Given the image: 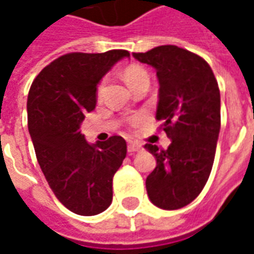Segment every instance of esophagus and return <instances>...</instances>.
<instances>
[{"label": "esophagus", "mask_w": 254, "mask_h": 254, "mask_svg": "<svg viewBox=\"0 0 254 254\" xmlns=\"http://www.w3.org/2000/svg\"><path fill=\"white\" fill-rule=\"evenodd\" d=\"M141 148H143V147H141V144L136 143V141H130V143L127 144V152H130V154H133V152H137V151H140Z\"/></svg>", "instance_id": "esophagus-1"}]
</instances>
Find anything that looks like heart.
I'll return each mask as SVG.
<instances>
[{
	"mask_svg": "<svg viewBox=\"0 0 254 254\" xmlns=\"http://www.w3.org/2000/svg\"><path fill=\"white\" fill-rule=\"evenodd\" d=\"M124 78H125V81L127 83V85L132 88L134 84L140 81V80H143V78H148V73L145 72V69L143 67L137 66V65H132V66H127L125 70H124ZM105 87H106V81L103 80L102 83L99 84V87H98V98H102V95L105 92ZM143 121V117H133L130 122H132V125L134 127H137L140 125Z\"/></svg>",
	"mask_w": 254,
	"mask_h": 254,
	"instance_id": "1",
	"label": "heart"
}]
</instances>
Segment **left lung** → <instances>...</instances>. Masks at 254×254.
<instances>
[{
  "mask_svg": "<svg viewBox=\"0 0 254 254\" xmlns=\"http://www.w3.org/2000/svg\"><path fill=\"white\" fill-rule=\"evenodd\" d=\"M133 57L156 70V120L171 140L167 149L144 145L156 159L147 193L156 207L178 209L200 194L212 170L220 130L218 81L205 60L178 46H158Z\"/></svg>",
  "mask_w": 254,
  "mask_h": 254,
  "instance_id": "8db88e82",
  "label": "left lung"
}]
</instances>
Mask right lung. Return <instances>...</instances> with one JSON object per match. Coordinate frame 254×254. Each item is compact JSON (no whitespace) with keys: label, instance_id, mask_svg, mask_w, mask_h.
Returning <instances> with one entry per match:
<instances>
[{"label":"right lung","instance_id":"right-lung-1","mask_svg":"<svg viewBox=\"0 0 254 254\" xmlns=\"http://www.w3.org/2000/svg\"><path fill=\"white\" fill-rule=\"evenodd\" d=\"M127 50L69 53L42 69L27 99L28 130L46 181L77 215L103 212L113 200V177L127 156V141L111 136L88 144L80 130L96 106V87Z\"/></svg>","mask_w":254,"mask_h":254}]
</instances>
